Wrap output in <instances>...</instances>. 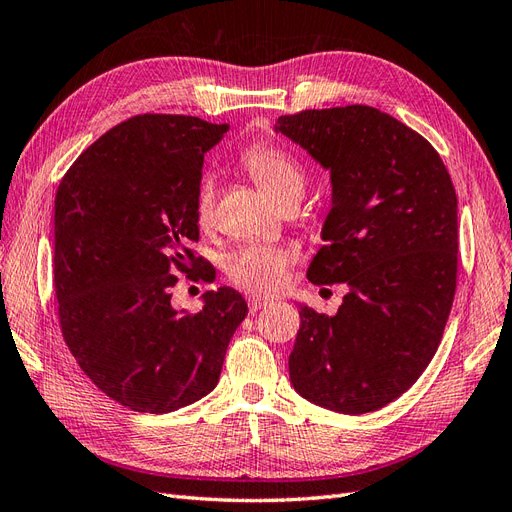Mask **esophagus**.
Returning <instances> with one entry per match:
<instances>
[{
	"mask_svg": "<svg viewBox=\"0 0 512 512\" xmlns=\"http://www.w3.org/2000/svg\"><path fill=\"white\" fill-rule=\"evenodd\" d=\"M269 303H271V299H265V297H250V299H247V305H250L252 314L258 312V309H262V307H267Z\"/></svg>",
	"mask_w": 512,
	"mask_h": 512,
	"instance_id": "esophagus-1",
	"label": "esophagus"
}]
</instances>
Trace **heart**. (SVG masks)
Wrapping results in <instances>:
<instances>
[{
    "label": "heart",
    "instance_id": "b5f03b06",
    "mask_svg": "<svg viewBox=\"0 0 512 512\" xmlns=\"http://www.w3.org/2000/svg\"><path fill=\"white\" fill-rule=\"evenodd\" d=\"M241 166L265 190L277 205L301 200L305 190V173L288 151L258 143L241 153ZM215 213V183L211 177L198 181L194 198V215L198 226L209 228ZM294 252L280 245H243L226 260V273L239 288L256 294H271L284 288Z\"/></svg>",
    "mask_w": 512,
    "mask_h": 512
}]
</instances>
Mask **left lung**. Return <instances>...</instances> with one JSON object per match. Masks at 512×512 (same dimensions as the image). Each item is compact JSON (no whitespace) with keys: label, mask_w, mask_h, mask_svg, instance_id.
<instances>
[{"label":"left lung","mask_w":512,"mask_h":512,"mask_svg":"<svg viewBox=\"0 0 512 512\" xmlns=\"http://www.w3.org/2000/svg\"><path fill=\"white\" fill-rule=\"evenodd\" d=\"M275 132L331 173V211L307 269L346 284L335 316L299 305L290 382L342 414L391 404L436 354L457 288V194L425 138L352 104L277 119Z\"/></svg>","instance_id":"1"}]
</instances>
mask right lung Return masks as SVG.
I'll use <instances>...</instances> for the list:
<instances>
[{
  "label": "right lung",
  "mask_w": 512,
  "mask_h": 512,
  "mask_svg": "<svg viewBox=\"0 0 512 512\" xmlns=\"http://www.w3.org/2000/svg\"><path fill=\"white\" fill-rule=\"evenodd\" d=\"M188 115H136L85 149L55 196V294L66 344L102 393L166 414L215 389L247 316L237 290L203 294L198 314L170 305L175 273L211 282L194 198L205 153L222 141Z\"/></svg>",
  "instance_id": "add662e5"
}]
</instances>
